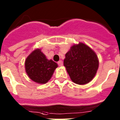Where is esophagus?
Segmentation results:
<instances>
[{
	"instance_id": "34e87169",
	"label": "esophagus",
	"mask_w": 120,
	"mask_h": 120,
	"mask_svg": "<svg viewBox=\"0 0 120 120\" xmlns=\"http://www.w3.org/2000/svg\"><path fill=\"white\" fill-rule=\"evenodd\" d=\"M58 64L59 66H62V65H63V62H62V61H59L58 62Z\"/></svg>"
}]
</instances>
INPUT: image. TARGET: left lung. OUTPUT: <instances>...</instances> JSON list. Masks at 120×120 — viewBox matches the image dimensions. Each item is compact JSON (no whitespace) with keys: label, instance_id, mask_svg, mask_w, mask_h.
<instances>
[{"label":"left lung","instance_id":"left-lung-1","mask_svg":"<svg viewBox=\"0 0 120 120\" xmlns=\"http://www.w3.org/2000/svg\"><path fill=\"white\" fill-rule=\"evenodd\" d=\"M64 65L73 82L84 85L90 82L96 75L98 60L91 49L80 43L73 45L65 54Z\"/></svg>","mask_w":120,"mask_h":120}]
</instances>
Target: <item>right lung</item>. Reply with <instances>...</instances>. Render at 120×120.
<instances>
[{
  "instance_id": "1",
  "label": "right lung",
  "mask_w": 120,
  "mask_h": 120,
  "mask_svg": "<svg viewBox=\"0 0 120 120\" xmlns=\"http://www.w3.org/2000/svg\"><path fill=\"white\" fill-rule=\"evenodd\" d=\"M58 64L48 60L40 49L35 50L26 58L25 68L27 75L38 83H45L50 79Z\"/></svg>"
}]
</instances>
